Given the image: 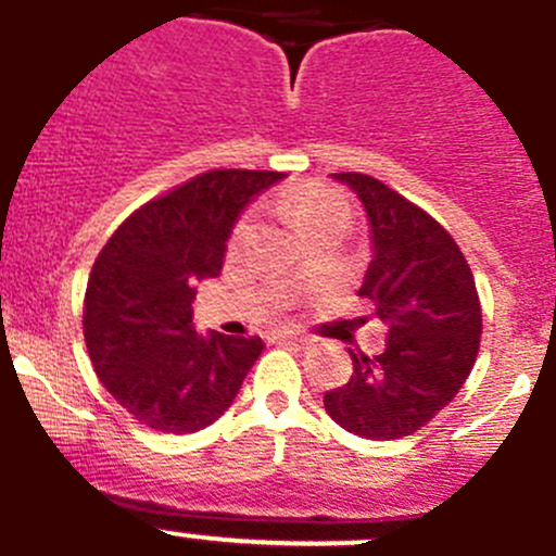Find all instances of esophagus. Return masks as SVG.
<instances>
[{
	"label": "esophagus",
	"instance_id": "esophagus-1",
	"mask_svg": "<svg viewBox=\"0 0 556 556\" xmlns=\"http://www.w3.org/2000/svg\"><path fill=\"white\" fill-rule=\"evenodd\" d=\"M271 342H290V344H309V337H304V333L299 331H274Z\"/></svg>",
	"mask_w": 556,
	"mask_h": 556
}]
</instances>
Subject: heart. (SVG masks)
<instances>
[{"instance_id":"1","label":"heart","mask_w":556,"mask_h":556,"mask_svg":"<svg viewBox=\"0 0 556 556\" xmlns=\"http://www.w3.org/2000/svg\"><path fill=\"white\" fill-rule=\"evenodd\" d=\"M331 212H344V203L337 192L326 190V187H320V185L301 187V190L290 198V214H293V219L299 225H304V223H309V219L323 217V214H331ZM244 228L247 225L241 223L239 228H236V236L244 233Z\"/></svg>"}]
</instances>
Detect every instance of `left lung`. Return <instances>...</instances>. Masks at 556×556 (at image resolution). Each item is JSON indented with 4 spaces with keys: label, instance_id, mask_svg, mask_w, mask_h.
Returning <instances> with one entry per match:
<instances>
[{
    "label": "left lung",
    "instance_id": "8db88e82",
    "mask_svg": "<svg viewBox=\"0 0 556 556\" xmlns=\"http://www.w3.org/2000/svg\"><path fill=\"white\" fill-rule=\"evenodd\" d=\"M358 195L371 261L358 295L388 326L380 355L350 350L353 375L323 396L326 413L366 440L418 432L459 393L481 344L476 279L448 230L391 187L364 174H331Z\"/></svg>",
    "mask_w": 556,
    "mask_h": 556
}]
</instances>
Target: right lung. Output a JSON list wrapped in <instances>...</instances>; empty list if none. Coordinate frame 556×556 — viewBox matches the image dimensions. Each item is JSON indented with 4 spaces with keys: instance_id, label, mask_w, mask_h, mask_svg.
I'll return each mask as SVG.
<instances>
[{
    "instance_id": "add662e5",
    "label": "right lung",
    "mask_w": 556,
    "mask_h": 556,
    "mask_svg": "<svg viewBox=\"0 0 556 556\" xmlns=\"http://www.w3.org/2000/svg\"><path fill=\"white\" fill-rule=\"evenodd\" d=\"M277 170H208L129 214L91 266L84 339L97 377L143 427L192 434L233 404L261 337L192 326L198 282L223 271L241 212Z\"/></svg>"
}]
</instances>
